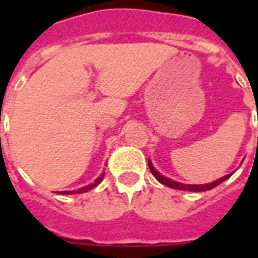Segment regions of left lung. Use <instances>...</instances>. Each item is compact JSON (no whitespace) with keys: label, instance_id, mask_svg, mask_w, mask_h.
Here are the masks:
<instances>
[{"label":"left lung","instance_id":"8db88e82","mask_svg":"<svg viewBox=\"0 0 258 258\" xmlns=\"http://www.w3.org/2000/svg\"><path fill=\"white\" fill-rule=\"evenodd\" d=\"M149 168H151L152 174L155 175V178L160 182V184L166 185L168 188H173V189H179V190H188V192H205V190H210L213 188H216L217 185H220L221 182H224L225 179H228L233 173L228 174V175H224L220 179H217V181H213V182H209V184H202V185H190V184H182V182H178V181H174L171 178H167V177H164L162 174L157 171L156 168L153 167V164L149 160Z\"/></svg>","mask_w":258,"mask_h":258}]
</instances>
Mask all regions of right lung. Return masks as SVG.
Instances as JSON below:
<instances>
[{
    "mask_svg": "<svg viewBox=\"0 0 258 258\" xmlns=\"http://www.w3.org/2000/svg\"><path fill=\"white\" fill-rule=\"evenodd\" d=\"M103 175H105V173H102L98 178L94 181V182H91V184L85 185V186H83V188H80V189L77 190H63V192H59L60 195H74V194H84V192H88V190H91L92 188H95L96 185L101 184V181L103 179Z\"/></svg>",
    "mask_w": 258,
    "mask_h": 258,
    "instance_id": "obj_1",
    "label": "right lung"
}]
</instances>
